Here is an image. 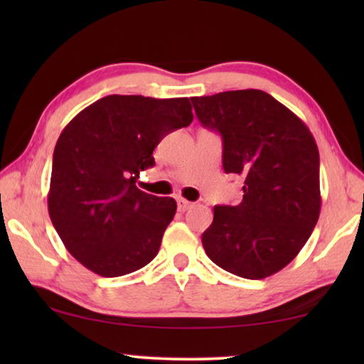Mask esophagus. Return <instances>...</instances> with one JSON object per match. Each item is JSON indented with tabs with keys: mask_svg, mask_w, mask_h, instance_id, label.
Returning a JSON list of instances; mask_svg holds the SVG:
<instances>
[{
	"mask_svg": "<svg viewBox=\"0 0 364 364\" xmlns=\"http://www.w3.org/2000/svg\"><path fill=\"white\" fill-rule=\"evenodd\" d=\"M192 207H193L192 202H188V200H186V198H182V197L177 198L178 212H186V210H188V208H192Z\"/></svg>",
	"mask_w": 364,
	"mask_h": 364,
	"instance_id": "esophagus-1",
	"label": "esophagus"
}]
</instances>
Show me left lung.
<instances>
[{
  "instance_id": "left-lung-1",
  "label": "left lung",
  "mask_w": 364,
  "mask_h": 364,
  "mask_svg": "<svg viewBox=\"0 0 364 364\" xmlns=\"http://www.w3.org/2000/svg\"><path fill=\"white\" fill-rule=\"evenodd\" d=\"M203 127L222 136L227 173L243 177L238 205L213 207L202 233L208 258L262 280L298 255L320 217V154L300 117L258 89L192 97Z\"/></svg>"
}]
</instances>
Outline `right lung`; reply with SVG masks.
Listing matches in <instances>:
<instances>
[{
	"instance_id": "right-lung-1",
	"label": "right lung",
	"mask_w": 364,
	"mask_h": 364,
	"mask_svg": "<svg viewBox=\"0 0 364 364\" xmlns=\"http://www.w3.org/2000/svg\"><path fill=\"white\" fill-rule=\"evenodd\" d=\"M187 97L106 96L64 127L53 156L49 217L64 247L101 277H122L156 258L176 215L172 197L137 188L154 149L192 122Z\"/></svg>"
}]
</instances>
